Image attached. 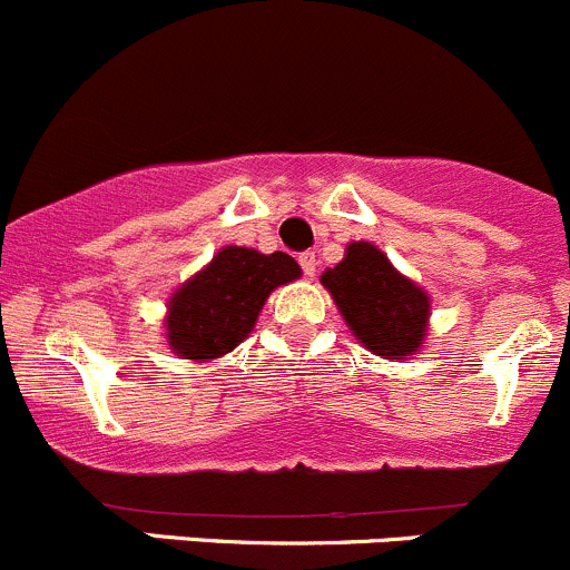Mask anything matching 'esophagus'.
Wrapping results in <instances>:
<instances>
[{
    "label": "esophagus",
    "mask_w": 570,
    "mask_h": 570,
    "mask_svg": "<svg viewBox=\"0 0 570 570\" xmlns=\"http://www.w3.org/2000/svg\"><path fill=\"white\" fill-rule=\"evenodd\" d=\"M298 266H302V272L307 274V277H315V266H318L315 252H302V255H298Z\"/></svg>",
    "instance_id": "34e87169"
}]
</instances>
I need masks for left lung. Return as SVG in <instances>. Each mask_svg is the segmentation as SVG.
Segmentation results:
<instances>
[{
    "instance_id": "8db88e82",
    "label": "left lung",
    "mask_w": 570,
    "mask_h": 570,
    "mask_svg": "<svg viewBox=\"0 0 570 570\" xmlns=\"http://www.w3.org/2000/svg\"><path fill=\"white\" fill-rule=\"evenodd\" d=\"M352 335L376 357L399 363L424 343L430 330V296L393 268L368 240L346 246V257L321 274Z\"/></svg>"
}]
</instances>
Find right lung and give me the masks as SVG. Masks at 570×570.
I'll return each mask as SVG.
<instances>
[{
    "label": "right lung",
    "instance_id": "1",
    "mask_svg": "<svg viewBox=\"0 0 570 570\" xmlns=\"http://www.w3.org/2000/svg\"><path fill=\"white\" fill-rule=\"evenodd\" d=\"M298 277L302 268L285 252L261 255L246 246H224L168 298V346L194 363L233 352L255 330L268 293Z\"/></svg>",
    "mask_w": 570,
    "mask_h": 570
}]
</instances>
